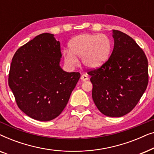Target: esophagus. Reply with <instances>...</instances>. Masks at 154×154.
<instances>
[{
    "label": "esophagus",
    "instance_id": "34e87169",
    "mask_svg": "<svg viewBox=\"0 0 154 154\" xmlns=\"http://www.w3.org/2000/svg\"><path fill=\"white\" fill-rule=\"evenodd\" d=\"M81 79L83 81H88V79H89V77H88V75H86V74H83V75H81Z\"/></svg>",
    "mask_w": 154,
    "mask_h": 154
}]
</instances>
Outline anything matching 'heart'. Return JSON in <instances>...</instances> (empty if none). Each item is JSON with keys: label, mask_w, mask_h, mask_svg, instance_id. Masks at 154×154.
<instances>
[{"label": "heart", "mask_w": 154, "mask_h": 154, "mask_svg": "<svg viewBox=\"0 0 154 154\" xmlns=\"http://www.w3.org/2000/svg\"><path fill=\"white\" fill-rule=\"evenodd\" d=\"M69 50L63 51L64 62L69 68H74L81 57L86 68L96 69L109 60L111 52V42L108 37L101 34L82 33L73 37L69 43Z\"/></svg>", "instance_id": "b5f03b06"}]
</instances>
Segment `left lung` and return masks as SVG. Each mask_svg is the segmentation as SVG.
<instances>
[{"instance_id": "1", "label": "left lung", "mask_w": 154, "mask_h": 154, "mask_svg": "<svg viewBox=\"0 0 154 154\" xmlns=\"http://www.w3.org/2000/svg\"><path fill=\"white\" fill-rule=\"evenodd\" d=\"M114 47L100 68L88 71L92 100L106 116L121 117L133 109L146 89L148 60L134 40L113 30Z\"/></svg>"}]
</instances>
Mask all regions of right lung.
I'll list each match as a JSON object with an SVG mask.
<instances>
[{"label":"right lung","instance_id":"obj_1","mask_svg":"<svg viewBox=\"0 0 154 154\" xmlns=\"http://www.w3.org/2000/svg\"><path fill=\"white\" fill-rule=\"evenodd\" d=\"M60 41L41 33L17 50L12 60L8 84L19 108L37 121L55 119L66 106L81 77L61 68Z\"/></svg>","mask_w":154,"mask_h":154}]
</instances>
